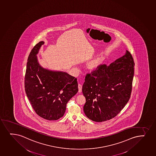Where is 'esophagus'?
<instances>
[{
	"mask_svg": "<svg viewBox=\"0 0 156 156\" xmlns=\"http://www.w3.org/2000/svg\"><path fill=\"white\" fill-rule=\"evenodd\" d=\"M78 88H79V93H81L82 92V85L79 84L78 85Z\"/></svg>",
	"mask_w": 156,
	"mask_h": 156,
	"instance_id": "34e87169",
	"label": "esophagus"
}]
</instances>
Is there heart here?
Masks as SVG:
<instances>
[{"label":"heart","mask_w":156,"mask_h":156,"mask_svg":"<svg viewBox=\"0 0 156 156\" xmlns=\"http://www.w3.org/2000/svg\"><path fill=\"white\" fill-rule=\"evenodd\" d=\"M102 58L101 57H97L93 59L92 60L88 63V67L90 70H94L97 68V67L102 62Z\"/></svg>","instance_id":"obj_1"}]
</instances>
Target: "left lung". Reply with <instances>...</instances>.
Returning <instances> with one entry per match:
<instances>
[{
	"label": "left lung",
	"instance_id": "8db88e82",
	"mask_svg": "<svg viewBox=\"0 0 156 156\" xmlns=\"http://www.w3.org/2000/svg\"><path fill=\"white\" fill-rule=\"evenodd\" d=\"M135 64L128 50L109 66L100 65L87 74L82 87L86 98L85 115L95 122L110 120L129 101L132 88Z\"/></svg>",
	"mask_w": 156,
	"mask_h": 156
}]
</instances>
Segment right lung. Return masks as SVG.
<instances>
[{
  "mask_svg": "<svg viewBox=\"0 0 156 156\" xmlns=\"http://www.w3.org/2000/svg\"><path fill=\"white\" fill-rule=\"evenodd\" d=\"M44 43L37 44L29 55L24 86L35 112L54 121L63 116L67 102L79 90L78 84L77 79L66 72L49 70L40 65L37 55Z\"/></svg>",
  "mask_w": 156,
  "mask_h": 156,
  "instance_id": "add662e5",
  "label": "right lung"
}]
</instances>
